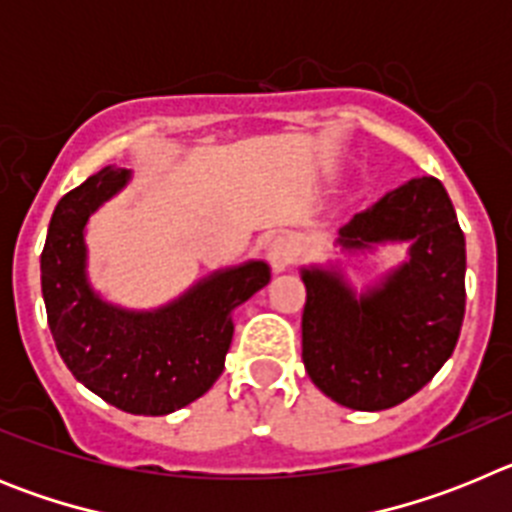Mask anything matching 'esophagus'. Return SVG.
<instances>
[{
  "mask_svg": "<svg viewBox=\"0 0 512 512\" xmlns=\"http://www.w3.org/2000/svg\"><path fill=\"white\" fill-rule=\"evenodd\" d=\"M266 253H269L271 266H274L277 271L287 269V264L292 261V246H289V241L284 238V235H274V238L269 241Z\"/></svg>",
  "mask_w": 512,
  "mask_h": 512,
  "instance_id": "esophagus-1",
  "label": "esophagus"
}]
</instances>
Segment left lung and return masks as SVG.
Returning a JSON list of instances; mask_svg holds the SVG:
<instances>
[{
  "label": "left lung",
  "instance_id": "obj_1",
  "mask_svg": "<svg viewBox=\"0 0 512 512\" xmlns=\"http://www.w3.org/2000/svg\"><path fill=\"white\" fill-rule=\"evenodd\" d=\"M338 241L346 248L410 241V261L361 297L338 274L302 271V361L338 405L395 408L454 354L467 305L464 233L443 184L420 176L359 212Z\"/></svg>",
  "mask_w": 512,
  "mask_h": 512
}]
</instances>
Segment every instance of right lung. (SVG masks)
<instances>
[{
    "instance_id": "obj_1",
    "label": "right lung",
    "mask_w": 512,
    "mask_h": 512,
    "mask_svg": "<svg viewBox=\"0 0 512 512\" xmlns=\"http://www.w3.org/2000/svg\"><path fill=\"white\" fill-rule=\"evenodd\" d=\"M128 182L102 169L63 194L40 253V284L63 364L87 390L133 415H166L210 390L233 341L230 312L271 279L264 261L217 271L156 312L99 300L84 274V225Z\"/></svg>"
}]
</instances>
